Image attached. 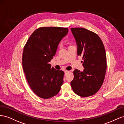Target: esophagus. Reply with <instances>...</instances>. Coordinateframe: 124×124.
Wrapping results in <instances>:
<instances>
[{
  "label": "esophagus",
  "instance_id": "1",
  "mask_svg": "<svg viewBox=\"0 0 124 124\" xmlns=\"http://www.w3.org/2000/svg\"><path fill=\"white\" fill-rule=\"evenodd\" d=\"M65 75H66L67 74L69 73L70 72V71H69V70H65Z\"/></svg>",
  "mask_w": 124,
  "mask_h": 124
}]
</instances>
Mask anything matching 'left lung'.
<instances>
[{
	"label": "left lung",
	"instance_id": "1",
	"mask_svg": "<svg viewBox=\"0 0 124 124\" xmlns=\"http://www.w3.org/2000/svg\"><path fill=\"white\" fill-rule=\"evenodd\" d=\"M76 41L77 54L83 57V72L75 69L70 82L73 91L82 97L96 93L104 82L107 56L104 45L95 33L82 27L72 28Z\"/></svg>",
	"mask_w": 124,
	"mask_h": 124
}]
</instances>
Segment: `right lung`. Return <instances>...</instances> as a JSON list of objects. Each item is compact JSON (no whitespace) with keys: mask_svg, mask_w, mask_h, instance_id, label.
Masks as SVG:
<instances>
[{"mask_svg":"<svg viewBox=\"0 0 124 124\" xmlns=\"http://www.w3.org/2000/svg\"><path fill=\"white\" fill-rule=\"evenodd\" d=\"M68 31L64 27H40L34 31L24 46L23 71L31 89L41 98H50L61 89L64 72L54 69L49 62Z\"/></svg>","mask_w":124,"mask_h":124,"instance_id":"obj_1","label":"right lung"}]
</instances>
